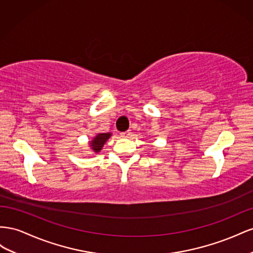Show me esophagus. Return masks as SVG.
<instances>
[{"instance_id":"esophagus-1","label":"esophagus","mask_w":253,"mask_h":253,"mask_svg":"<svg viewBox=\"0 0 253 253\" xmlns=\"http://www.w3.org/2000/svg\"><path fill=\"white\" fill-rule=\"evenodd\" d=\"M120 135L122 136V138H128V136L130 135V132H129V131H124V132H121Z\"/></svg>"}]
</instances>
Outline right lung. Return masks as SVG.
Returning a JSON list of instances; mask_svg holds the SVG:
<instances>
[{
  "label": "right lung",
  "instance_id": "1",
  "mask_svg": "<svg viewBox=\"0 0 253 253\" xmlns=\"http://www.w3.org/2000/svg\"><path fill=\"white\" fill-rule=\"evenodd\" d=\"M111 132H107V133H97L94 138H93L91 141H89V145H90V149H92V151L94 154H98L102 148L104 147L105 143L109 140V138L111 136Z\"/></svg>",
  "mask_w": 253,
  "mask_h": 253
}]
</instances>
